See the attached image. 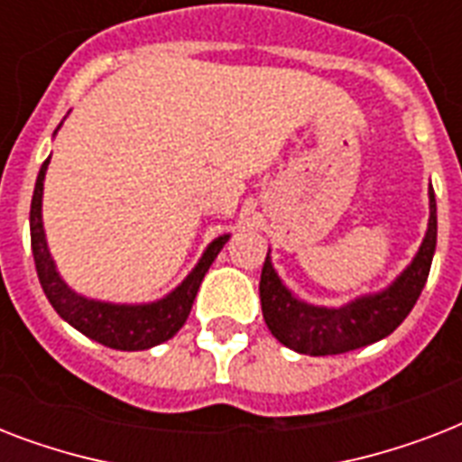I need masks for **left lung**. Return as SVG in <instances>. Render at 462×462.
<instances>
[{"label":"left lung","instance_id":"obj_1","mask_svg":"<svg viewBox=\"0 0 462 462\" xmlns=\"http://www.w3.org/2000/svg\"><path fill=\"white\" fill-rule=\"evenodd\" d=\"M437 249V199L430 187V225L422 245L410 266L386 290L374 295L355 297L343 307H314L297 300L275 273L271 256L266 254L261 271V309L268 330L285 347L311 357L340 355L372 345L391 336L405 316L412 311L417 297L430 278L431 259Z\"/></svg>","mask_w":462,"mask_h":462}]
</instances>
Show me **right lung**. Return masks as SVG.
<instances>
[{
  "instance_id": "obj_1",
  "label": "right lung",
  "mask_w": 462,
  "mask_h": 462,
  "mask_svg": "<svg viewBox=\"0 0 462 462\" xmlns=\"http://www.w3.org/2000/svg\"><path fill=\"white\" fill-rule=\"evenodd\" d=\"M50 158L40 167L38 180H35V191L31 201V246L32 259H35V271H38L40 285L45 290L47 300L54 307V311L71 323L83 336L96 340L100 345H107L112 350H148L153 345L165 343L184 326L191 304L196 300V292L201 288L203 275L208 273L210 263L216 261L225 242L230 235H220L213 239L206 252L194 266V271L177 285V288L165 295L158 302L148 304H112L100 302V300H88L79 295L61 281L60 271L54 266L52 254L47 249L45 230H42V181H45Z\"/></svg>"
}]
</instances>
